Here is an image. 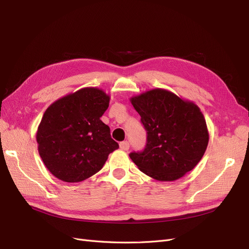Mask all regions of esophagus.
<instances>
[{
	"mask_svg": "<svg viewBox=\"0 0 249 249\" xmlns=\"http://www.w3.org/2000/svg\"><path fill=\"white\" fill-rule=\"evenodd\" d=\"M119 147L122 148V149H124V150H127V149L130 148V143L127 142V141L120 142V143H119Z\"/></svg>",
	"mask_w": 249,
	"mask_h": 249,
	"instance_id": "34e87169",
	"label": "esophagus"
}]
</instances>
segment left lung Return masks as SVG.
Wrapping results in <instances>:
<instances>
[{"label": "left lung", "mask_w": 249, "mask_h": 249, "mask_svg": "<svg viewBox=\"0 0 249 249\" xmlns=\"http://www.w3.org/2000/svg\"><path fill=\"white\" fill-rule=\"evenodd\" d=\"M130 101L147 132L144 150L130 154L143 173L171 182L196 166L209 143L206 119L197 105L162 88Z\"/></svg>", "instance_id": "8db88e82"}]
</instances>
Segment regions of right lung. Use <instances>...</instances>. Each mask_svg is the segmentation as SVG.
Returning a JSON list of instances; mask_svg holds the SVG:
<instances>
[{
  "instance_id": "right-lung-1",
  "label": "right lung",
  "mask_w": 249,
  "mask_h": 249,
  "mask_svg": "<svg viewBox=\"0 0 249 249\" xmlns=\"http://www.w3.org/2000/svg\"><path fill=\"white\" fill-rule=\"evenodd\" d=\"M110 96L85 87L53 103L36 133L38 153L53 176L67 183L82 182L100 171L118 143L100 119Z\"/></svg>"
}]
</instances>
